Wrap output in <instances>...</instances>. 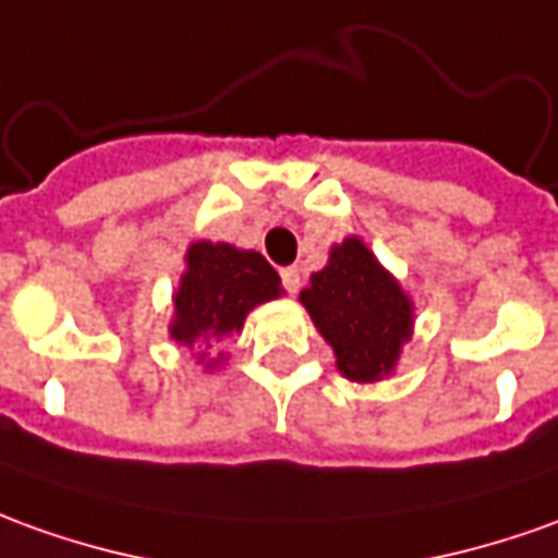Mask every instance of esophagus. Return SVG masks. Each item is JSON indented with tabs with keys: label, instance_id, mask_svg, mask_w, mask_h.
Masks as SVG:
<instances>
[{
	"label": "esophagus",
	"instance_id": "1",
	"mask_svg": "<svg viewBox=\"0 0 558 558\" xmlns=\"http://www.w3.org/2000/svg\"><path fill=\"white\" fill-rule=\"evenodd\" d=\"M282 286H286V291L294 294V291L301 288V270H298V267H286V270H282Z\"/></svg>",
	"mask_w": 558,
	"mask_h": 558
}]
</instances>
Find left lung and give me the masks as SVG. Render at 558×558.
<instances>
[{
    "mask_svg": "<svg viewBox=\"0 0 558 558\" xmlns=\"http://www.w3.org/2000/svg\"><path fill=\"white\" fill-rule=\"evenodd\" d=\"M301 303L352 383L389 376L413 333V301L359 236L330 248L328 267L310 276Z\"/></svg>",
    "mask_w": 558,
    "mask_h": 558,
    "instance_id": "1",
    "label": "left lung"
}]
</instances>
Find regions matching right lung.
Returning <instances> with one entry per match:
<instances>
[{
    "label": "right lung",
    "instance_id": "1",
    "mask_svg": "<svg viewBox=\"0 0 558 558\" xmlns=\"http://www.w3.org/2000/svg\"><path fill=\"white\" fill-rule=\"evenodd\" d=\"M179 291L172 294L175 316L169 337L175 343L194 349L199 361L209 355L218 340L240 333L245 316L282 294V279L264 260L260 252L233 248L228 242L199 240L184 255ZM209 361L206 367H215Z\"/></svg>",
    "mask_w": 558,
    "mask_h": 558
}]
</instances>
